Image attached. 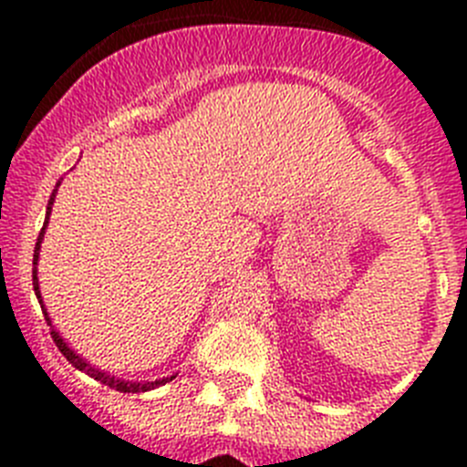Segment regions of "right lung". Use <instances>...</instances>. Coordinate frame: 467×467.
Wrapping results in <instances>:
<instances>
[{
	"label": "right lung",
	"instance_id": "add662e5",
	"mask_svg": "<svg viewBox=\"0 0 467 467\" xmlns=\"http://www.w3.org/2000/svg\"><path fill=\"white\" fill-rule=\"evenodd\" d=\"M57 187H60V182L56 184V189H53L51 198H48V205H47V220H44V229H41L39 238H36V245H35V259H32V266H35V269H32V285H35V295H36V299H39V304H41V311H44V317H47V323L51 325V337H53V341H56L57 350H60V353H63V356L67 358V362H69V365H72V367H77V369H79V372L88 374V377H90V379H95V381L105 383V386L114 388V390H121V393H147V390H154V388H159V386H166V383H168V381H172V379H175L177 374H172V377L156 379V381H126V379H119V377H114V374L105 372V369H98V367H95V365H90V362L86 360V358H81L79 353H77V350H74L72 346H69L67 341H65L63 337H60V332H57V329L53 327V320H51V316H48L47 306H44V299H41V290H39V275H36V264H39V250H41V241H44V234H47L48 217H51V208H53V201H56Z\"/></svg>",
	"mask_w": 467,
	"mask_h": 467
}]
</instances>
